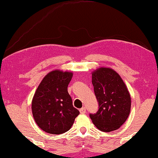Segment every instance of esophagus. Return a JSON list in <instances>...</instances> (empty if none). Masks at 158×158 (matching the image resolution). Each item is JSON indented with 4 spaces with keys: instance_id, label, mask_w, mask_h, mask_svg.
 <instances>
[{
    "instance_id": "esophagus-1",
    "label": "esophagus",
    "mask_w": 158,
    "mask_h": 158,
    "mask_svg": "<svg viewBox=\"0 0 158 158\" xmlns=\"http://www.w3.org/2000/svg\"><path fill=\"white\" fill-rule=\"evenodd\" d=\"M79 112H80L81 114H85V112H86V108H85V107H83V108H81L79 109Z\"/></svg>"
}]
</instances>
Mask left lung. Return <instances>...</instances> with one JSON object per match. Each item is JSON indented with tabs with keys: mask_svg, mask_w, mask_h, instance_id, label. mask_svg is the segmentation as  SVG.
Returning a JSON list of instances; mask_svg holds the SVG:
<instances>
[{
	"mask_svg": "<svg viewBox=\"0 0 158 158\" xmlns=\"http://www.w3.org/2000/svg\"><path fill=\"white\" fill-rule=\"evenodd\" d=\"M92 84L99 104L95 114H90L99 130H117L126 121L131 110V97L124 81L116 71L101 68L92 73Z\"/></svg>",
	"mask_w": 158,
	"mask_h": 158,
	"instance_id": "8db88e82",
	"label": "left lung"
}]
</instances>
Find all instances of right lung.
<instances>
[{"label": "right lung", "instance_id": "1", "mask_svg": "<svg viewBox=\"0 0 158 158\" xmlns=\"http://www.w3.org/2000/svg\"><path fill=\"white\" fill-rule=\"evenodd\" d=\"M72 77L70 72L53 70L45 76L34 94L32 115L36 124L47 133L68 131L79 114L68 92Z\"/></svg>", "mask_w": 158, "mask_h": 158}]
</instances>
